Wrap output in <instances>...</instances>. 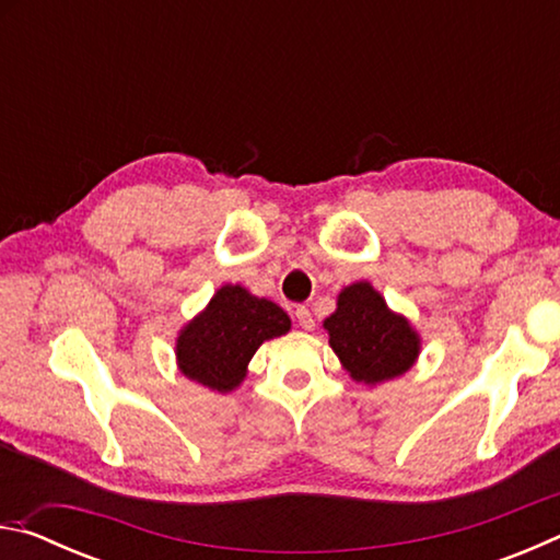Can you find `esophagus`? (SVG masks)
Segmentation results:
<instances>
[{
  "instance_id": "34e87169",
  "label": "esophagus",
  "mask_w": 560,
  "mask_h": 560,
  "mask_svg": "<svg viewBox=\"0 0 560 560\" xmlns=\"http://www.w3.org/2000/svg\"><path fill=\"white\" fill-rule=\"evenodd\" d=\"M293 316H296L299 326H301L303 330L314 328V316H311V311H308L306 306H296V311H293Z\"/></svg>"
}]
</instances>
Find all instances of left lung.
Here are the masks:
<instances>
[{"label":"left lung","mask_w":560,"mask_h":560,"mask_svg":"<svg viewBox=\"0 0 560 560\" xmlns=\"http://www.w3.org/2000/svg\"><path fill=\"white\" fill-rule=\"evenodd\" d=\"M330 348L358 383H383L410 371L420 338L402 316L385 306L371 283L360 281L340 291L336 314L326 318Z\"/></svg>","instance_id":"left-lung-1"}]
</instances>
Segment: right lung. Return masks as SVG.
I'll return each mask as SVG.
<instances>
[{
    "label": "right lung",
    "instance_id": "1",
    "mask_svg": "<svg viewBox=\"0 0 560 560\" xmlns=\"http://www.w3.org/2000/svg\"><path fill=\"white\" fill-rule=\"evenodd\" d=\"M289 316L242 287H222L200 316L177 338V363L189 381L230 393L264 340L283 336Z\"/></svg>",
    "mask_w": 560,
    "mask_h": 560
}]
</instances>
